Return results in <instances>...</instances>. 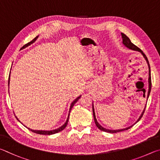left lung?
<instances>
[{
  "label": "left lung",
  "mask_w": 160,
  "mask_h": 160,
  "mask_svg": "<svg viewBox=\"0 0 160 160\" xmlns=\"http://www.w3.org/2000/svg\"><path fill=\"white\" fill-rule=\"evenodd\" d=\"M122 43L124 45V46L128 48V49H131V50H136V51H138L141 53V54L142 55V56H143L144 58L145 59V60H146L147 63L148 64V67H149V78H148V83H149V88H148V96H147V99H148V97H149L150 96V91H151V85H152V83H151V74H150V66H149V62H148V58L146 57V55H145L143 52L142 51V50L139 48L137 47L136 46H135L133 43H131V41L129 38H128V37L127 36H126L124 33H122ZM145 107L144 108L143 111H142V112L141 114V115L139 117L138 119L137 120L136 122H138L140 119H141V117H142V115H143L144 114V112H145ZM93 118H94V121H95V123H96V125L97 126V127L99 128L100 130H101L102 131H105V132H108V133H117V132H120V131H125V130H127L128 129V128H130L131 127H133L132 126H131V127H127L126 128H122V129H117V130H110V129H107V128H105L104 127H102L101 125H100L98 122L97 119H96V114H95V111H94V108H93Z\"/></svg>",
  "instance_id": "1"
}]
</instances>
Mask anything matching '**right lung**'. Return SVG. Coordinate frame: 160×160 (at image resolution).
Returning a JSON list of instances; mask_svg holds the SVG:
<instances>
[{
	"instance_id": "obj_1",
	"label": "right lung",
	"mask_w": 160,
	"mask_h": 160,
	"mask_svg": "<svg viewBox=\"0 0 160 160\" xmlns=\"http://www.w3.org/2000/svg\"><path fill=\"white\" fill-rule=\"evenodd\" d=\"M38 36H36V38H34L33 39V40L32 41H30L29 43H27V44H25L24 46L21 49H23V48H27V46H30L31 44H32L33 43H34V42L36 41V39L38 38ZM9 83H10V76H9V78H8V85H9ZM81 98V96H78L77 98H76L74 101H73L72 102V104H71V105H70V108H69V112H70V111H71V110H72V108H73V106L74 105V104L76 102H77L78 100V99H79ZM69 115H68V117H67V121H66V122L64 123V124L62 126V127H60V128H57V129H55V130H51V131H40V130H33V129H31V128H28V127H27L28 129H29L30 131H32V132H33V133H38V134H41V135H51V134H55V133H58V132H60V131H62L63 129H64V128H65L66 127H67V123H68V120H69ZM16 118H17V119L19 121V119H18V117H15Z\"/></svg>"
}]
</instances>
